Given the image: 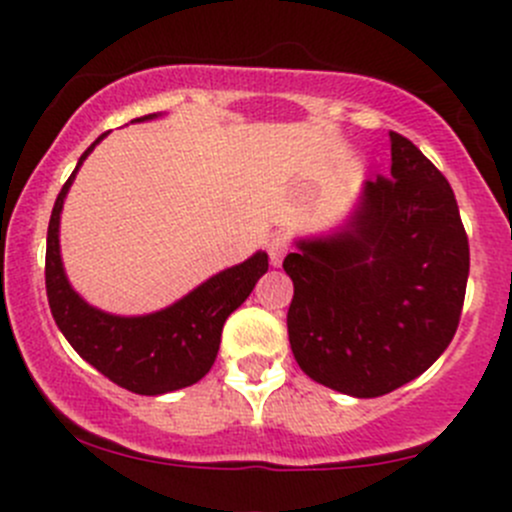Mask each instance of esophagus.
<instances>
[{
    "mask_svg": "<svg viewBox=\"0 0 512 512\" xmlns=\"http://www.w3.org/2000/svg\"><path fill=\"white\" fill-rule=\"evenodd\" d=\"M287 250H289L287 237L275 235L270 242H267V255H270V262H272V265H275V267L282 265V260H285Z\"/></svg>",
    "mask_w": 512,
    "mask_h": 512,
    "instance_id": "obj_1",
    "label": "esophagus"
}]
</instances>
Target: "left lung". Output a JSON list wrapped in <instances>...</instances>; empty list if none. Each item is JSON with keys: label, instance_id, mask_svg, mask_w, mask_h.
<instances>
[{"label": "left lung", "instance_id": "1", "mask_svg": "<svg viewBox=\"0 0 512 512\" xmlns=\"http://www.w3.org/2000/svg\"><path fill=\"white\" fill-rule=\"evenodd\" d=\"M294 282L289 347L317 384L356 399L409 384L456 334L468 250L441 170L391 131V175L364 185L342 232L299 242L282 262Z\"/></svg>", "mask_w": 512, "mask_h": 512}]
</instances>
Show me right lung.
I'll use <instances>...</instances> for the list:
<instances>
[{
    "instance_id": "1",
    "label": "right lung",
    "mask_w": 512,
    "mask_h": 512,
    "mask_svg": "<svg viewBox=\"0 0 512 512\" xmlns=\"http://www.w3.org/2000/svg\"><path fill=\"white\" fill-rule=\"evenodd\" d=\"M153 116L156 113H148L136 121ZM96 143L79 158L76 170ZM76 170L56 198L46 232V297L56 327L81 359L133 394L158 396L195 384L215 364L225 319L250 297L252 287L267 272V255L257 252L242 265L210 277L173 307L146 317H113L89 307L71 289L59 255V215Z\"/></svg>"
}]
</instances>
